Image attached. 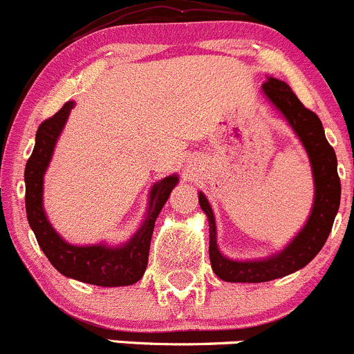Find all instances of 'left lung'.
<instances>
[{
    "label": "left lung",
    "mask_w": 354,
    "mask_h": 354,
    "mask_svg": "<svg viewBox=\"0 0 354 354\" xmlns=\"http://www.w3.org/2000/svg\"><path fill=\"white\" fill-rule=\"evenodd\" d=\"M263 93L282 111L310 156L315 177L313 212L306 225L292 239V243L267 260L234 261L223 257L216 246V227L213 212L205 196L199 192V205L209 222V261L212 268L225 282H268L284 277L310 263L324 248L330 234L334 218L341 203V180L337 176L335 151L325 138L324 125L317 113L308 110L291 87L277 79L263 84Z\"/></svg>",
    "instance_id": "1"
}]
</instances>
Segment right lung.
I'll return each mask as SVG.
<instances>
[{"instance_id": "add662e5", "label": "right lung", "mask_w": 354, "mask_h": 354, "mask_svg": "<svg viewBox=\"0 0 354 354\" xmlns=\"http://www.w3.org/2000/svg\"><path fill=\"white\" fill-rule=\"evenodd\" d=\"M73 101H68L53 117L46 118L36 132V146L26 165V209L30 227L36 234L37 244L55 268L65 277L87 284L117 288L131 286L145 275L148 267L149 244H151L155 220L169 199L178 178L169 176L155 187L149 196V208L141 229L127 244L120 248L72 246L55 232L43 209V177L50 165L55 145L68 118Z\"/></svg>"}]
</instances>
